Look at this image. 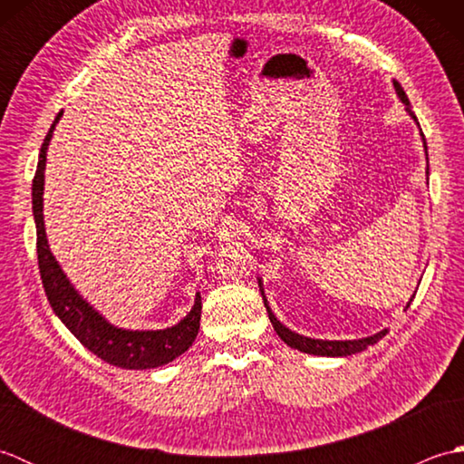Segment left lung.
Here are the masks:
<instances>
[{"label": "left lung", "instance_id": "left-lung-1", "mask_svg": "<svg viewBox=\"0 0 464 464\" xmlns=\"http://www.w3.org/2000/svg\"><path fill=\"white\" fill-rule=\"evenodd\" d=\"M392 87H395V93H397L399 100L405 103V111L411 115V120L419 125L417 115L412 113V110H411V103H409V97H407L405 90H402L401 83L397 80H392ZM419 130H420V125H419ZM420 140H422V147H425V155H427V183H429V153H427V141H425V135H422V131H420ZM257 281H259V291H261V297H263L265 307H267L273 329H275V333L279 334L281 341L287 343L291 349H297V351L307 353V354H317V357H349V354H357V353L364 351L367 347H371V344L379 343L384 337V334L389 333V329H382L379 333L371 334V337L353 339V341H329V339L304 337V334H299V333L291 331L289 327H285V324L277 317H275V313L269 307V301H267V297H265V289H263L261 277H257ZM412 299H415V295H412V297L409 299L405 309H409V304H411Z\"/></svg>", "mask_w": 464, "mask_h": 464}]
</instances>
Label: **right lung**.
<instances>
[{"label": "right lung", "instance_id": "obj_1", "mask_svg": "<svg viewBox=\"0 0 464 464\" xmlns=\"http://www.w3.org/2000/svg\"><path fill=\"white\" fill-rule=\"evenodd\" d=\"M63 111L55 117L45 135L42 151H39L37 171L32 185V209L37 231V261L42 283L52 304L53 313L65 327L75 334L85 349H90L102 361L113 364L120 369H157L161 364L171 362L191 347L201 324V293H195V301L191 311L185 317L167 329H150V331H133L117 327L107 321L93 304L83 299V295L73 287L63 273L62 265L53 257L47 243L45 221H44V189H45V163L47 150L55 125L62 120Z\"/></svg>", "mask_w": 464, "mask_h": 464}]
</instances>
